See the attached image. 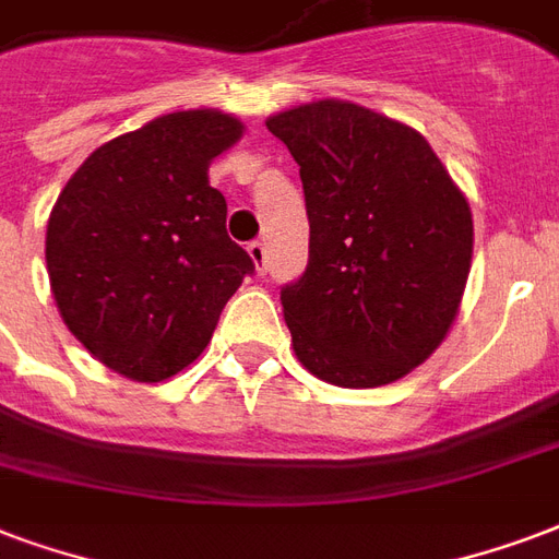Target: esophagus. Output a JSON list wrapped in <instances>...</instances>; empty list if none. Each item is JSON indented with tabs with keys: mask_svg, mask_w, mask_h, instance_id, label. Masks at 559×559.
Wrapping results in <instances>:
<instances>
[{
	"mask_svg": "<svg viewBox=\"0 0 559 559\" xmlns=\"http://www.w3.org/2000/svg\"><path fill=\"white\" fill-rule=\"evenodd\" d=\"M247 253L253 259L255 274H267V247H264L262 241H250V245H247Z\"/></svg>",
	"mask_w": 559,
	"mask_h": 559,
	"instance_id": "obj_1",
	"label": "esophagus"
}]
</instances>
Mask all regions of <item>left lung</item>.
<instances>
[{
    "mask_svg": "<svg viewBox=\"0 0 559 559\" xmlns=\"http://www.w3.org/2000/svg\"><path fill=\"white\" fill-rule=\"evenodd\" d=\"M304 179L309 264L283 288L306 371L344 389L401 380L442 344L472 271V209L413 126L344 99L267 117Z\"/></svg>",
    "mask_w": 559,
    "mask_h": 559,
    "instance_id": "obj_1",
    "label": "left lung"
}]
</instances>
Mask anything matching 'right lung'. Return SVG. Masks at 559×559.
Segmentation results:
<instances>
[{"label": "right lung", "instance_id": "1", "mask_svg": "<svg viewBox=\"0 0 559 559\" xmlns=\"http://www.w3.org/2000/svg\"><path fill=\"white\" fill-rule=\"evenodd\" d=\"M245 135L217 108L174 111L87 155L46 224L67 330L117 374L174 377L203 354L253 259L226 235L212 158Z\"/></svg>", "mask_w": 559, "mask_h": 559}]
</instances>
